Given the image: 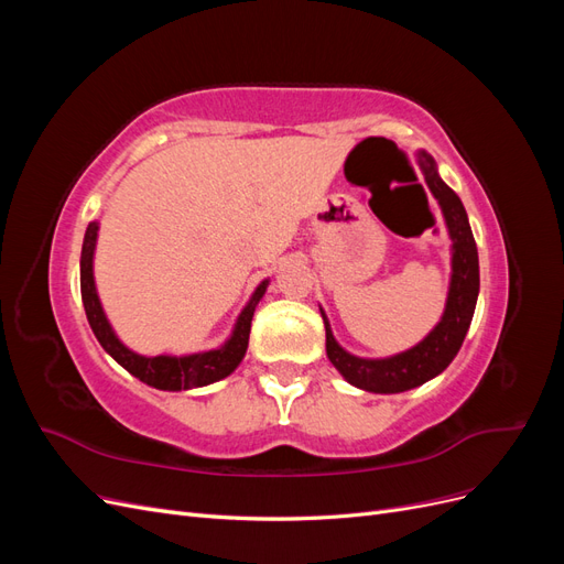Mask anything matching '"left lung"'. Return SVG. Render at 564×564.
Here are the masks:
<instances>
[{"instance_id": "8db88e82", "label": "left lung", "mask_w": 564, "mask_h": 564, "mask_svg": "<svg viewBox=\"0 0 564 564\" xmlns=\"http://www.w3.org/2000/svg\"><path fill=\"white\" fill-rule=\"evenodd\" d=\"M416 162L423 172L425 185H429V191L440 204L442 216H445V226L452 240L449 292L445 313H442L440 322L414 348L371 360V357H357L346 348H340L332 334L327 315L319 308L324 329H327L329 362L350 386L362 388L367 392H383V395L423 386L449 367L468 334L477 294H480V263H477V247L464 202L440 178L437 164L429 152L419 150Z\"/></svg>"}]
</instances>
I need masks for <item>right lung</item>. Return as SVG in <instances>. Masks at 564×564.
Here are the masks:
<instances>
[{"mask_svg": "<svg viewBox=\"0 0 564 564\" xmlns=\"http://www.w3.org/2000/svg\"><path fill=\"white\" fill-rule=\"evenodd\" d=\"M98 242V220H91L87 232H84L82 245V259H79V286H82V303L87 311V319L91 324V332L96 334L98 344L112 357L117 365H122L131 377L139 381L158 388V390H191L216 383L220 379L230 377V373L240 367L245 360V352L249 346V332H251V317L256 305L263 299L268 282L263 280L256 292L251 294L249 303L237 315L230 338L224 346L214 350H202L191 355H139L135 350L127 348L119 336L115 334L112 324L100 305L96 280H94V251Z\"/></svg>", "mask_w": 564, "mask_h": 564, "instance_id": "right-lung-1", "label": "right lung"}]
</instances>
